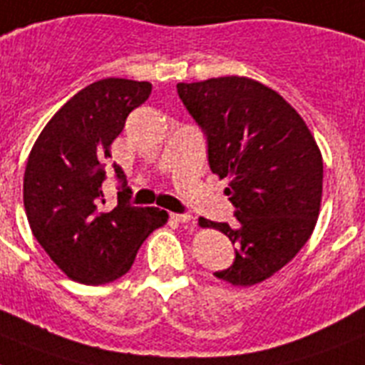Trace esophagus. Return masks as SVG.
<instances>
[{
    "mask_svg": "<svg viewBox=\"0 0 365 365\" xmlns=\"http://www.w3.org/2000/svg\"><path fill=\"white\" fill-rule=\"evenodd\" d=\"M170 217H173L176 222H180V225H189V222H191V225H195V219H192L191 215H187V213H173Z\"/></svg>",
    "mask_w": 365,
    "mask_h": 365,
    "instance_id": "1",
    "label": "esophagus"
}]
</instances>
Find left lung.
<instances>
[{
	"instance_id": "obj_1",
	"label": "left lung",
	"mask_w": 365,
	"mask_h": 365,
	"mask_svg": "<svg viewBox=\"0 0 365 365\" xmlns=\"http://www.w3.org/2000/svg\"><path fill=\"white\" fill-rule=\"evenodd\" d=\"M178 94L207 135L211 173L228 180L237 228L198 219L235 245L215 277L250 287L292 262L310 240L323 197V155L302 116L267 85L241 76L178 83Z\"/></svg>"
}]
</instances>
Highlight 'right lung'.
Here are the masks:
<instances>
[{
    "label": "right lung",
    "mask_w": 365,
    "mask_h": 365,
    "mask_svg": "<svg viewBox=\"0 0 365 365\" xmlns=\"http://www.w3.org/2000/svg\"><path fill=\"white\" fill-rule=\"evenodd\" d=\"M152 83L107 78L79 91L44 125L24 174V207L33 235L68 278L102 286L130 271L137 250L168 220L159 207L128 204L125 174L118 204H106L102 183L111 145L125 118L145 103Z\"/></svg>",
    "instance_id": "right-lung-1"
}]
</instances>
